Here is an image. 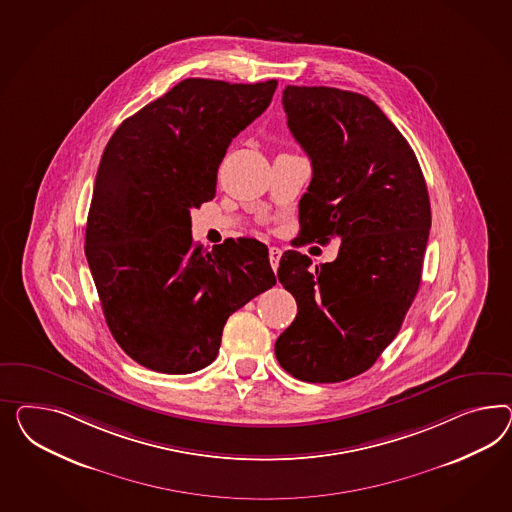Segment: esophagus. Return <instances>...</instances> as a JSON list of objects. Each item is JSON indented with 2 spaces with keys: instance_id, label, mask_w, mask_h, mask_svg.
Instances as JSON below:
<instances>
[{
  "instance_id": "1",
  "label": "esophagus",
  "mask_w": 512,
  "mask_h": 512,
  "mask_svg": "<svg viewBox=\"0 0 512 512\" xmlns=\"http://www.w3.org/2000/svg\"><path fill=\"white\" fill-rule=\"evenodd\" d=\"M281 249L279 248H270V251H268V257H270V264H272V268L274 270H277V266H279V259H281Z\"/></svg>"
}]
</instances>
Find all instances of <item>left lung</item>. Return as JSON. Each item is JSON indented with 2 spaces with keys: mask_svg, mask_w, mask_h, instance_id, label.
I'll use <instances>...</instances> for the list:
<instances>
[{
  "mask_svg": "<svg viewBox=\"0 0 512 512\" xmlns=\"http://www.w3.org/2000/svg\"><path fill=\"white\" fill-rule=\"evenodd\" d=\"M283 108L313 180L300 201V238H341L333 263L289 249L279 283L298 315L277 337L279 365L311 384L365 373L395 339L421 283L430 229L425 177L412 147L371 98L287 85Z\"/></svg>",
  "mask_w": 512,
  "mask_h": 512,
  "instance_id": "left-lung-1",
  "label": "left lung"
}]
</instances>
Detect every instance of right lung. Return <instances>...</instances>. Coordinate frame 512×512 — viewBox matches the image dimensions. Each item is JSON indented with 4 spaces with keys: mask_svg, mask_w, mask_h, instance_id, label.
<instances>
[{
    "mask_svg": "<svg viewBox=\"0 0 512 512\" xmlns=\"http://www.w3.org/2000/svg\"><path fill=\"white\" fill-rule=\"evenodd\" d=\"M276 87L182 80L123 121L104 149L85 257L111 335L151 371L210 365L227 318L276 285L264 244L238 238L205 251L190 218L216 195L229 143L270 106Z\"/></svg>",
    "mask_w": 512,
    "mask_h": 512,
    "instance_id": "right-lung-1",
    "label": "right lung"
}]
</instances>
